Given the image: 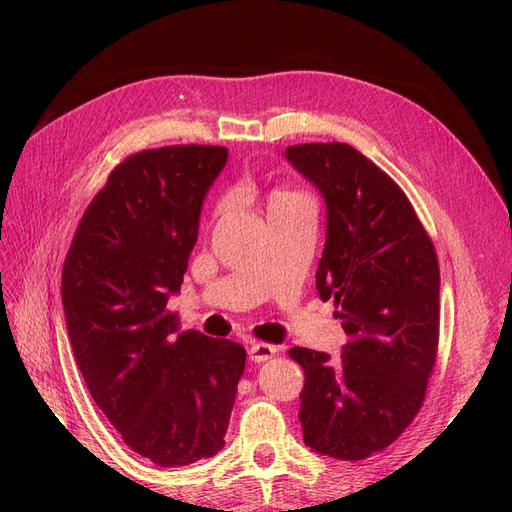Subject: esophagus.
I'll use <instances>...</instances> for the list:
<instances>
[{"instance_id": "esophagus-1", "label": "esophagus", "mask_w": 512, "mask_h": 512, "mask_svg": "<svg viewBox=\"0 0 512 512\" xmlns=\"http://www.w3.org/2000/svg\"><path fill=\"white\" fill-rule=\"evenodd\" d=\"M275 352H277L275 346H271V344H258V342H252L250 350H247L252 363H265V361L273 359Z\"/></svg>"}]
</instances>
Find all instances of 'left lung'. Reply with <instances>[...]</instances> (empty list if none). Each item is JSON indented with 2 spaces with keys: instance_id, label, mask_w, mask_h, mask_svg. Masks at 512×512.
Wrapping results in <instances>:
<instances>
[{
  "instance_id": "1",
  "label": "left lung",
  "mask_w": 512,
  "mask_h": 512,
  "mask_svg": "<svg viewBox=\"0 0 512 512\" xmlns=\"http://www.w3.org/2000/svg\"><path fill=\"white\" fill-rule=\"evenodd\" d=\"M284 156L327 205L316 290L335 301L350 337L337 359L288 352L305 371L303 442L359 461L395 442L425 399L438 352V258L406 194L354 147L307 143Z\"/></svg>"
}]
</instances>
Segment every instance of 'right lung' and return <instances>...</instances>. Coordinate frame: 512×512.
<instances>
[{
    "label": "right lung",
    "mask_w": 512,
    "mask_h": 512,
    "mask_svg": "<svg viewBox=\"0 0 512 512\" xmlns=\"http://www.w3.org/2000/svg\"><path fill=\"white\" fill-rule=\"evenodd\" d=\"M226 147L175 145L123 160L76 228L61 301L76 365L134 453L162 468L213 457L235 406L245 348L179 331L200 211Z\"/></svg>",
    "instance_id": "obj_1"
}]
</instances>
